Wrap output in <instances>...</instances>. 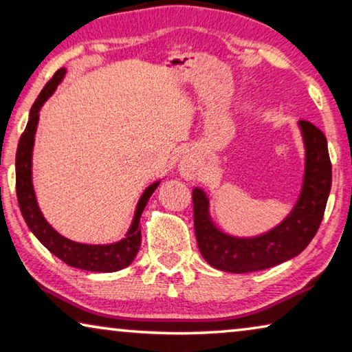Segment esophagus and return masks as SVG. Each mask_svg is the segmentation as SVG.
<instances>
[{
    "label": "esophagus",
    "instance_id": "1",
    "mask_svg": "<svg viewBox=\"0 0 352 352\" xmlns=\"http://www.w3.org/2000/svg\"><path fill=\"white\" fill-rule=\"evenodd\" d=\"M195 163H194V160L189 157H183V160L180 162V174L184 177V178H188V180H192V178L197 175L195 174Z\"/></svg>",
    "mask_w": 352,
    "mask_h": 352
}]
</instances>
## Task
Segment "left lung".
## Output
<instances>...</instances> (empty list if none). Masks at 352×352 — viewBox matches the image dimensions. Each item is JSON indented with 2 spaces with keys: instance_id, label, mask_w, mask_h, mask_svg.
Returning a JSON list of instances; mask_svg holds the SVG:
<instances>
[{
  "instance_id": "8db88e82",
  "label": "left lung",
  "mask_w": 352,
  "mask_h": 352,
  "mask_svg": "<svg viewBox=\"0 0 352 352\" xmlns=\"http://www.w3.org/2000/svg\"><path fill=\"white\" fill-rule=\"evenodd\" d=\"M306 148L305 180L294 210L281 223L256 237H233L220 231L210 216V199L192 190L194 230L199 250L214 269L230 273L265 270L300 254L314 239L323 220L331 192L332 166L324 133L309 121H300Z\"/></svg>"
}]
</instances>
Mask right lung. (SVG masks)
I'll list each match as a JSON object with an SVG mask.
<instances>
[{"mask_svg":"<svg viewBox=\"0 0 352 352\" xmlns=\"http://www.w3.org/2000/svg\"><path fill=\"white\" fill-rule=\"evenodd\" d=\"M67 71L60 68L52 76V79L46 83L43 90L35 99V102L29 113L28 126L23 132L19 148H16L15 157V174H16V199H19L20 211L25 217L29 230L34 236L50 250L52 254H56L58 259H62L65 264L76 269L88 270V272H118L122 270L132 264L136 253L141 245V228L140 219L144 211L148 199L157 189L160 182L152 183L142 192L141 199L136 205L135 216L132 225L127 231L124 239L115 243H107V245H88V243H79L69 241L67 237L58 234L52 226L46 222V219L41 214L37 199H35L34 186H32V148H34V136L37 132L38 124V111L52 93L56 91L58 83L62 82Z\"/></svg>","mask_w":352,"mask_h":352,"instance_id":"right-lung-1","label":"right lung"}]
</instances>
